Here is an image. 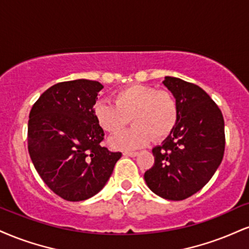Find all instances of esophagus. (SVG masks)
<instances>
[{
	"label": "esophagus",
	"instance_id": "esophagus-1",
	"mask_svg": "<svg viewBox=\"0 0 249 249\" xmlns=\"http://www.w3.org/2000/svg\"><path fill=\"white\" fill-rule=\"evenodd\" d=\"M123 154H124L125 157H137L138 152H124Z\"/></svg>",
	"mask_w": 249,
	"mask_h": 249
}]
</instances>
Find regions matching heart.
<instances>
[{
  "instance_id": "heart-1",
  "label": "heart",
  "mask_w": 249,
  "mask_h": 249,
  "mask_svg": "<svg viewBox=\"0 0 249 249\" xmlns=\"http://www.w3.org/2000/svg\"><path fill=\"white\" fill-rule=\"evenodd\" d=\"M113 103L95 104L96 122L104 131L118 133L132 122L133 127L110 140L112 147L123 151L142 148L151 142H161L170 136L179 119L178 98L172 91L153 86L133 85L117 90Z\"/></svg>"
}]
</instances>
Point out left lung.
<instances>
[{
	"instance_id": "left-lung-1",
	"label": "left lung",
	"mask_w": 249,
	"mask_h": 249,
	"mask_svg": "<svg viewBox=\"0 0 249 249\" xmlns=\"http://www.w3.org/2000/svg\"><path fill=\"white\" fill-rule=\"evenodd\" d=\"M163 85L178 98L179 119L162 145L152 149L154 164L143 178L158 196L183 200L210 181L223 160L224 117L200 87L172 76Z\"/></svg>"
}]
</instances>
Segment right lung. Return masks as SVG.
Instances as JSON below:
<instances>
[{
	"label": "right lung",
	"instance_id": "add662e5",
	"mask_svg": "<svg viewBox=\"0 0 249 249\" xmlns=\"http://www.w3.org/2000/svg\"><path fill=\"white\" fill-rule=\"evenodd\" d=\"M103 86L74 80L50 87L30 111L28 149L39 176L68 202L90 198L102 190L122 157L101 146L104 131L94 104Z\"/></svg>",
	"mask_w": 249,
	"mask_h": 249
}]
</instances>
